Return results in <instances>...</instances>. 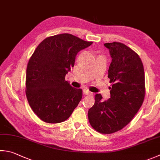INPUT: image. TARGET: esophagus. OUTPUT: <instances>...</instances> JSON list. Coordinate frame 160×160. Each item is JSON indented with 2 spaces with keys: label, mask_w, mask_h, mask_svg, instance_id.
<instances>
[{
  "label": "esophagus",
  "mask_w": 160,
  "mask_h": 160,
  "mask_svg": "<svg viewBox=\"0 0 160 160\" xmlns=\"http://www.w3.org/2000/svg\"><path fill=\"white\" fill-rule=\"evenodd\" d=\"M83 93H84V95H92V93L89 92V91L87 89H83Z\"/></svg>",
  "instance_id": "obj_1"
}]
</instances>
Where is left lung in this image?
I'll return each instance as SVG.
<instances>
[{
    "label": "left lung",
    "mask_w": 160,
    "mask_h": 160,
    "mask_svg": "<svg viewBox=\"0 0 160 160\" xmlns=\"http://www.w3.org/2000/svg\"><path fill=\"white\" fill-rule=\"evenodd\" d=\"M104 46L112 59L108 70L111 96L102 101L101 94H96L88 118L97 132L112 134L127 126L140 109L145 97V74L142 59L133 50L116 42Z\"/></svg>",
    "instance_id": "8db88e82"
}]
</instances>
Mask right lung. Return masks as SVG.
Segmentation results:
<instances>
[{"mask_svg": "<svg viewBox=\"0 0 160 160\" xmlns=\"http://www.w3.org/2000/svg\"><path fill=\"white\" fill-rule=\"evenodd\" d=\"M71 34L48 37L37 47L26 69L28 103L41 120L58 123L68 118L82 97L65 76L74 67L78 52L92 44Z\"/></svg>", "mask_w": 160, "mask_h": 160, "instance_id": "obj_1", "label": "right lung"}]
</instances>
